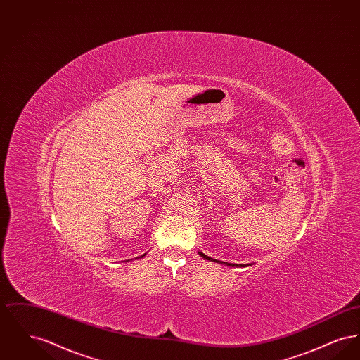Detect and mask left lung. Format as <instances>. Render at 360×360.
Returning <instances> with one entry per match:
<instances>
[{
	"mask_svg": "<svg viewBox=\"0 0 360 360\" xmlns=\"http://www.w3.org/2000/svg\"><path fill=\"white\" fill-rule=\"evenodd\" d=\"M201 257L206 259V260H213V262H219V263H223L225 266H232V267H239V264H235V263H226V262H220V260H216V259H212V257H206L205 254H202V252H198ZM240 266H243V264H240ZM247 266V264H245Z\"/></svg>",
	"mask_w": 360,
	"mask_h": 360,
	"instance_id": "obj_1",
	"label": "left lung"
}]
</instances>
